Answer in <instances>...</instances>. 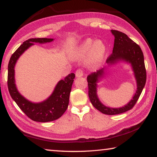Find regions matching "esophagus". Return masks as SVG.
Instances as JSON below:
<instances>
[{
    "instance_id": "34e87169",
    "label": "esophagus",
    "mask_w": 157,
    "mask_h": 157,
    "mask_svg": "<svg viewBox=\"0 0 157 157\" xmlns=\"http://www.w3.org/2000/svg\"><path fill=\"white\" fill-rule=\"evenodd\" d=\"M83 73H84L83 70H82V68H78L75 72V75H76V77L79 78V77H82V75H83Z\"/></svg>"
}]
</instances>
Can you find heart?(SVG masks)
Segmentation results:
<instances>
[{
    "mask_svg": "<svg viewBox=\"0 0 157 157\" xmlns=\"http://www.w3.org/2000/svg\"><path fill=\"white\" fill-rule=\"evenodd\" d=\"M105 51L106 47L102 41H94L91 39H87L79 46L76 56L84 58L89 55V62L95 66L102 61Z\"/></svg>",
    "mask_w": 157,
    "mask_h": 157,
    "instance_id": "b5f03b06",
    "label": "heart"
}]
</instances>
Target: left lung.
I'll list each match as a JSON object with an SVG mask.
<instances>
[{
	"label": "left lung",
	"mask_w": 157,
	"mask_h": 157,
	"mask_svg": "<svg viewBox=\"0 0 157 157\" xmlns=\"http://www.w3.org/2000/svg\"><path fill=\"white\" fill-rule=\"evenodd\" d=\"M114 35V46L113 52L107 57L106 62L109 66L116 63L119 60H124L132 64L137 82V90L133 99L124 107L121 108H110L103 105L98 98L96 86L98 78L102 75L104 68L97 72L91 73L87 77L89 86V97L94 107L102 113L107 115H116L126 112L134 107L141 94L146 82V69L143 53L139 45L122 32L111 30Z\"/></svg>",
	"instance_id": "left-lung-1"
}]
</instances>
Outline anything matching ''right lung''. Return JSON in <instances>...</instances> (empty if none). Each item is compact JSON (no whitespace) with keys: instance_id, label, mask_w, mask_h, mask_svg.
Segmentation results:
<instances>
[{"instance_id":"right-lung-1","label":"right lung","mask_w":157,"mask_h":157,"mask_svg":"<svg viewBox=\"0 0 157 157\" xmlns=\"http://www.w3.org/2000/svg\"><path fill=\"white\" fill-rule=\"evenodd\" d=\"M52 41L53 39H29L13 53L8 63L7 86L10 95L28 118L34 121L41 123L57 120L67 109L75 74H68L64 79L58 82L52 95L46 100L41 103H33L23 98L17 91L14 83V66L18 57L34 43L44 44Z\"/></svg>"}]
</instances>
